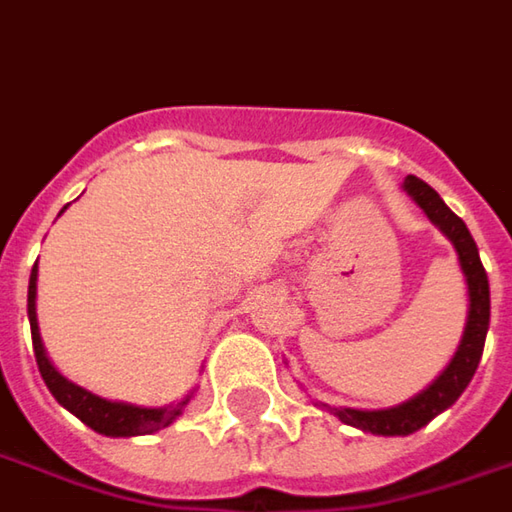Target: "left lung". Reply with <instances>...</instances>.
Listing matches in <instances>:
<instances>
[{
  "instance_id": "8db88e82",
  "label": "left lung",
  "mask_w": 512,
  "mask_h": 512,
  "mask_svg": "<svg viewBox=\"0 0 512 512\" xmlns=\"http://www.w3.org/2000/svg\"><path fill=\"white\" fill-rule=\"evenodd\" d=\"M404 189L424 209V214L433 220L435 226L450 237V243L456 246L458 263H461V272H464V280H467L470 312H467V326H464V335H461V344H458L453 361L447 364V369L435 378L430 387L418 392L415 398L398 404V407H389V410H352V407L321 404L332 415H338L344 424L372 435H410L415 430H421V427H427L438 412L453 407L458 395L467 389V384L476 375L481 352H484L487 326H490V283H487V272L481 266L473 234L467 232L464 220L450 212L447 203L424 180L410 174L404 180Z\"/></svg>"
}]
</instances>
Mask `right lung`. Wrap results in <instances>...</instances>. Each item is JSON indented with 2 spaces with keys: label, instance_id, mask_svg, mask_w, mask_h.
<instances>
[{
  "label": "right lung",
  "instance_id": "1",
  "mask_svg": "<svg viewBox=\"0 0 512 512\" xmlns=\"http://www.w3.org/2000/svg\"><path fill=\"white\" fill-rule=\"evenodd\" d=\"M28 321H31V338H34V355L39 375L45 381V387L51 389L56 401L68 412H74L82 424H88L94 433L111 435V438H128V435H148L157 433L168 427L183 407L189 404H171V407H134V404H123V401H105L100 395L88 392V389L71 384L65 375H59L56 367L48 361L45 346L39 338V323H36V266L31 269V283H28Z\"/></svg>",
  "mask_w": 512,
  "mask_h": 512
}]
</instances>
